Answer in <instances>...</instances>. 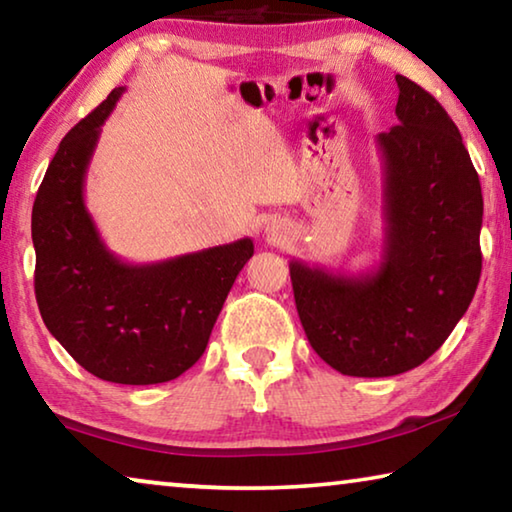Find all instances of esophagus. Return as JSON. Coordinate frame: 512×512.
Masks as SVG:
<instances>
[{"label":"esophagus","instance_id":"34e87169","mask_svg":"<svg viewBox=\"0 0 512 512\" xmlns=\"http://www.w3.org/2000/svg\"><path fill=\"white\" fill-rule=\"evenodd\" d=\"M266 235H268V239L271 241H284L287 239V235H289V230H287V225H284L282 221H271L266 225Z\"/></svg>","mask_w":512,"mask_h":512}]
</instances>
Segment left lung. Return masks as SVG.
Segmentation results:
<instances>
[{"instance_id":"left-lung-1","label":"left lung","mask_w":512,"mask_h":512,"mask_svg":"<svg viewBox=\"0 0 512 512\" xmlns=\"http://www.w3.org/2000/svg\"><path fill=\"white\" fill-rule=\"evenodd\" d=\"M397 126L377 135L384 160V250L366 273L291 259L311 348L341 375L418 368L452 334L481 277L479 173L445 108L395 76Z\"/></svg>"}]
</instances>
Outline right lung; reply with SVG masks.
Wrapping results in <instances>:
<instances>
[{"instance_id":"right-lung-1","label":"right lung","mask_w":512,"mask_h":512,"mask_svg":"<svg viewBox=\"0 0 512 512\" xmlns=\"http://www.w3.org/2000/svg\"><path fill=\"white\" fill-rule=\"evenodd\" d=\"M124 88L81 119L49 162L31 214L36 300L54 339L94 377L112 384H162L203 357L212 327L253 239L153 264H128L103 244L85 207L101 126Z\"/></svg>"}]
</instances>
